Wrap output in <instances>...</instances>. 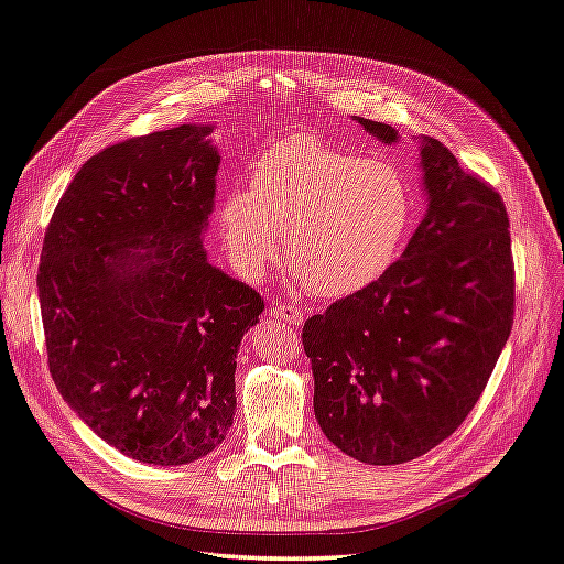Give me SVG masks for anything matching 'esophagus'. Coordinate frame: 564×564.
I'll list each match as a JSON object with an SVG mask.
<instances>
[{"label": "esophagus", "instance_id": "obj_1", "mask_svg": "<svg viewBox=\"0 0 564 564\" xmlns=\"http://www.w3.org/2000/svg\"><path fill=\"white\" fill-rule=\"evenodd\" d=\"M271 317L283 319V323H289V325H303V313H301V307H295V305H273Z\"/></svg>", "mask_w": 564, "mask_h": 564}]
</instances>
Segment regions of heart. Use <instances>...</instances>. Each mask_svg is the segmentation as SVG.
I'll list each match as a JSON object with an SVG mask.
<instances>
[{"instance_id": "heart-1", "label": "heart", "mask_w": 564, "mask_h": 564, "mask_svg": "<svg viewBox=\"0 0 564 564\" xmlns=\"http://www.w3.org/2000/svg\"><path fill=\"white\" fill-rule=\"evenodd\" d=\"M217 223L231 263L247 279L271 269L285 229L307 289L345 297L369 289L399 259L413 195L391 163L295 137L263 153L249 187L223 195Z\"/></svg>"}]
</instances>
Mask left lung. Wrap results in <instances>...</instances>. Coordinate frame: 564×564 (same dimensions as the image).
Returning a JSON list of instances; mask_svg holds the SVG:
<instances>
[{"label": "left lung", "mask_w": 564, "mask_h": 564, "mask_svg": "<svg viewBox=\"0 0 564 564\" xmlns=\"http://www.w3.org/2000/svg\"><path fill=\"white\" fill-rule=\"evenodd\" d=\"M381 143L399 131L357 117ZM427 209L377 283L313 315L315 417L329 443L364 465H403L469 415L513 325V259L501 195L423 137Z\"/></svg>", "instance_id": "8db88e82"}]
</instances>
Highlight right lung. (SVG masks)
<instances>
[{"instance_id":"obj_1","label":"right lung","mask_w":564,"mask_h":564,"mask_svg":"<svg viewBox=\"0 0 564 564\" xmlns=\"http://www.w3.org/2000/svg\"><path fill=\"white\" fill-rule=\"evenodd\" d=\"M213 124L115 143L75 173L41 251L39 301L63 401L143 465L223 445L241 337L261 295L207 261Z\"/></svg>"}]
</instances>
